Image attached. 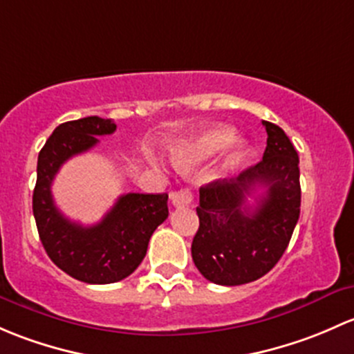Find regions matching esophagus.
Here are the masks:
<instances>
[{
    "mask_svg": "<svg viewBox=\"0 0 354 354\" xmlns=\"http://www.w3.org/2000/svg\"><path fill=\"white\" fill-rule=\"evenodd\" d=\"M192 192L191 189H180V191H176L172 192V204L176 207H184V206H189V204L192 203Z\"/></svg>",
    "mask_w": 354,
    "mask_h": 354,
    "instance_id": "34e87169",
    "label": "esophagus"
}]
</instances>
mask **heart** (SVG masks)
<instances>
[{"label": "heart", "mask_w": 354, "mask_h": 354, "mask_svg": "<svg viewBox=\"0 0 354 354\" xmlns=\"http://www.w3.org/2000/svg\"><path fill=\"white\" fill-rule=\"evenodd\" d=\"M233 138H235V131L230 126L216 124V126L206 127L198 136H194L189 143L184 145V148L177 153L176 163L182 170L192 169L194 165L211 158L218 151L223 150L225 147H228ZM236 158H239V153H233V155L228 156L223 169H230L233 163L236 162Z\"/></svg>", "instance_id": "b5f03b06"}]
</instances>
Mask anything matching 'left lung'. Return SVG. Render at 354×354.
Returning a JSON list of instances; mask_svg holds the SVG:
<instances>
[{"instance_id":"obj_1","label":"left lung","mask_w":354,"mask_h":354,"mask_svg":"<svg viewBox=\"0 0 354 354\" xmlns=\"http://www.w3.org/2000/svg\"><path fill=\"white\" fill-rule=\"evenodd\" d=\"M262 124L268 147L261 162L236 178L214 180L199 189L192 261L204 278L216 285H245L268 274L285 254L300 216L298 153L281 127ZM257 187L266 192L250 207L246 196Z\"/></svg>"}]
</instances>
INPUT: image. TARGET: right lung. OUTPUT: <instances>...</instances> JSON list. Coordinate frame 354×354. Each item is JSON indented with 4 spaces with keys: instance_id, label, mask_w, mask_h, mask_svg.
<instances>
[{
    "instance_id": "obj_1",
    "label": "right lung",
    "mask_w": 354,
    "mask_h": 354,
    "mask_svg": "<svg viewBox=\"0 0 354 354\" xmlns=\"http://www.w3.org/2000/svg\"><path fill=\"white\" fill-rule=\"evenodd\" d=\"M112 119L97 115L59 124L37 160V184L32 196L39 236L50 261L66 274L90 285L127 278L147 256L148 242L169 216V194L127 192L92 227L69 221L54 204V177L71 156L88 151L97 136L115 131Z\"/></svg>"
}]
</instances>
